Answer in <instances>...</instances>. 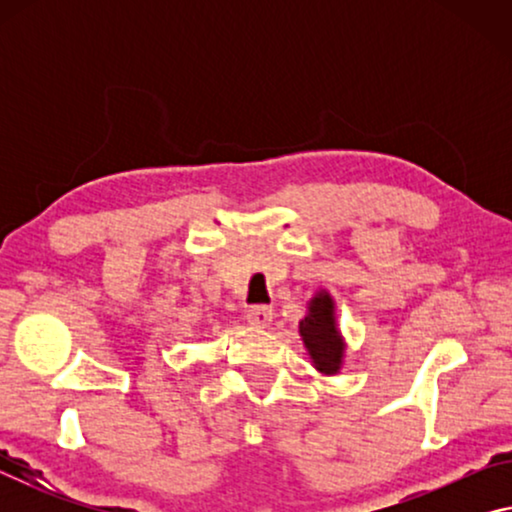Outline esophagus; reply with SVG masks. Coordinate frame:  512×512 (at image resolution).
<instances>
[{
	"mask_svg": "<svg viewBox=\"0 0 512 512\" xmlns=\"http://www.w3.org/2000/svg\"><path fill=\"white\" fill-rule=\"evenodd\" d=\"M247 321H249V324L258 326V328L270 326V321H272V307H268V305H254V307H249V310H247Z\"/></svg>",
	"mask_w": 512,
	"mask_h": 512,
	"instance_id": "obj_1",
	"label": "esophagus"
}]
</instances>
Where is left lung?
<instances>
[{
	"instance_id": "left-lung-1",
	"label": "left lung",
	"mask_w": 512,
	"mask_h": 512,
	"mask_svg": "<svg viewBox=\"0 0 512 512\" xmlns=\"http://www.w3.org/2000/svg\"><path fill=\"white\" fill-rule=\"evenodd\" d=\"M298 333L310 354L312 366L321 375H338L345 359V340L335 319V300L326 289H319L307 303V314L300 319Z\"/></svg>"
}]
</instances>
